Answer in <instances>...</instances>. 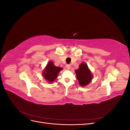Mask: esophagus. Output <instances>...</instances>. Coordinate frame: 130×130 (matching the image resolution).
Instances as JSON below:
<instances>
[{
  "label": "esophagus",
  "mask_w": 130,
  "mask_h": 130,
  "mask_svg": "<svg viewBox=\"0 0 130 130\" xmlns=\"http://www.w3.org/2000/svg\"><path fill=\"white\" fill-rule=\"evenodd\" d=\"M66 68H67V69H69L70 68V64H67Z\"/></svg>",
  "instance_id": "1"
}]
</instances>
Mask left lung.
Here are the masks:
<instances>
[{"label": "left lung", "instance_id": "obj_1", "mask_svg": "<svg viewBox=\"0 0 130 130\" xmlns=\"http://www.w3.org/2000/svg\"><path fill=\"white\" fill-rule=\"evenodd\" d=\"M75 73L78 83L82 87L87 86L92 81L93 75L91 71L85 63H82L78 69L75 70Z\"/></svg>", "mask_w": 130, "mask_h": 130}]
</instances>
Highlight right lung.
Segmentation results:
<instances>
[{"label":"right lung","mask_w":130,"mask_h":130,"mask_svg":"<svg viewBox=\"0 0 130 130\" xmlns=\"http://www.w3.org/2000/svg\"><path fill=\"white\" fill-rule=\"evenodd\" d=\"M62 68L56 67L52 61H49L43 72V76L49 83H52L57 77Z\"/></svg>","instance_id":"add662e5"}]
</instances>
